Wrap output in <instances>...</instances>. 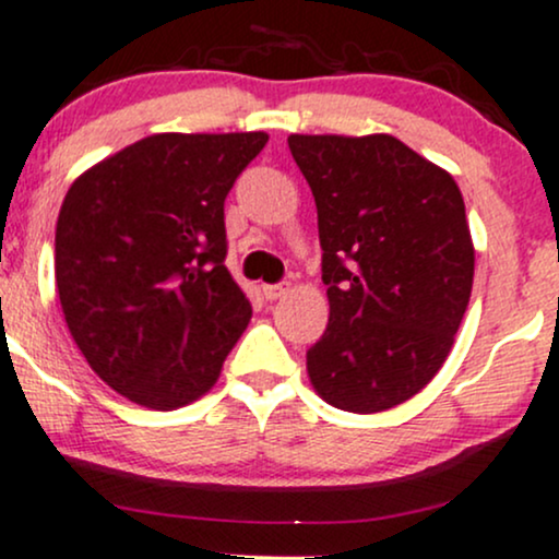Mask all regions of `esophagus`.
Masks as SVG:
<instances>
[{"label":"esophagus","instance_id":"34e87169","mask_svg":"<svg viewBox=\"0 0 559 559\" xmlns=\"http://www.w3.org/2000/svg\"><path fill=\"white\" fill-rule=\"evenodd\" d=\"M287 290H290V287H287V282H280V285H263L261 296L266 300H277V298L285 296Z\"/></svg>","mask_w":559,"mask_h":559}]
</instances>
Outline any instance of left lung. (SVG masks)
I'll list each match as a JSON object with an SVG mask.
<instances>
[{
    "mask_svg": "<svg viewBox=\"0 0 559 559\" xmlns=\"http://www.w3.org/2000/svg\"><path fill=\"white\" fill-rule=\"evenodd\" d=\"M317 203L330 322L306 354L330 406L374 415L447 361L473 293L465 200L447 168L391 134H290Z\"/></svg>",
    "mask_w": 559,
    "mask_h": 559,
    "instance_id": "left-lung-1",
    "label": "left lung"
}]
</instances>
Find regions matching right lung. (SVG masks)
Wrapping results in <instances>:
<instances>
[{
    "mask_svg": "<svg viewBox=\"0 0 559 559\" xmlns=\"http://www.w3.org/2000/svg\"><path fill=\"white\" fill-rule=\"evenodd\" d=\"M266 142V131H166L68 190L55 229L62 317L123 399L171 412L216 385L253 317L224 266V200Z\"/></svg>",
    "mask_w": 559,
    "mask_h": 559,
    "instance_id": "1",
    "label": "right lung"
}]
</instances>
